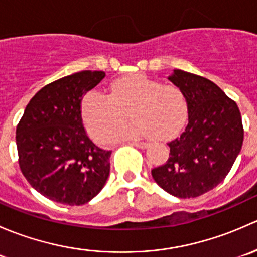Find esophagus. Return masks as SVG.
<instances>
[{
	"label": "esophagus",
	"instance_id": "1",
	"mask_svg": "<svg viewBox=\"0 0 257 257\" xmlns=\"http://www.w3.org/2000/svg\"><path fill=\"white\" fill-rule=\"evenodd\" d=\"M132 144L136 145V147H138V148H147L148 147V143H145V142L134 141V142H132Z\"/></svg>",
	"mask_w": 257,
	"mask_h": 257
}]
</instances>
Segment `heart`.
<instances>
[{"mask_svg":"<svg viewBox=\"0 0 257 257\" xmlns=\"http://www.w3.org/2000/svg\"><path fill=\"white\" fill-rule=\"evenodd\" d=\"M109 92L105 95L92 90L82 100L83 121L98 142L105 136L107 142L143 137L167 141L177 136L188 119V99L175 84L132 74L112 82ZM126 112L134 121L117 128Z\"/></svg>","mask_w":257,"mask_h":257,"instance_id":"b5f03b06","label":"heart"}]
</instances>
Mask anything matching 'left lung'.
<instances>
[{
    "label": "left lung",
    "instance_id": "obj_1",
    "mask_svg": "<svg viewBox=\"0 0 257 257\" xmlns=\"http://www.w3.org/2000/svg\"><path fill=\"white\" fill-rule=\"evenodd\" d=\"M170 82L188 99L185 131L168 143L167 163L152 170L155 183L181 199L196 198L219 185L229 174L243 142L236 103L214 82L174 69Z\"/></svg>",
    "mask_w": 257,
    "mask_h": 257
}]
</instances>
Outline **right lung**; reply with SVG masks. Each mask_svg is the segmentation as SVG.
Segmentation results:
<instances>
[{
    "label": "right lung",
    "mask_w": 257,
    "mask_h": 257,
    "mask_svg": "<svg viewBox=\"0 0 257 257\" xmlns=\"http://www.w3.org/2000/svg\"><path fill=\"white\" fill-rule=\"evenodd\" d=\"M105 77L82 71L38 90L16 129L18 164L33 189L64 205H83L103 189L112 152L95 145L82 121L83 95Z\"/></svg>",
    "instance_id": "obj_1"
}]
</instances>
